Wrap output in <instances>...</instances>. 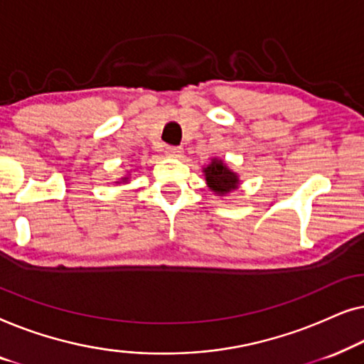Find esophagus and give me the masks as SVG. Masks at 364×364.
I'll return each mask as SVG.
<instances>
[{"mask_svg":"<svg viewBox=\"0 0 364 364\" xmlns=\"http://www.w3.org/2000/svg\"><path fill=\"white\" fill-rule=\"evenodd\" d=\"M166 156L167 157H172V159H177V157H181L182 156V152H183V149L182 147H166Z\"/></svg>","mask_w":364,"mask_h":364,"instance_id":"1","label":"esophagus"}]
</instances>
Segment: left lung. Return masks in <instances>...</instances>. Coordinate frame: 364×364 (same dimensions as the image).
Returning <instances> with one entry per match:
<instances>
[{
  "label": "left lung",
  "mask_w": 364,
  "mask_h": 364,
  "mask_svg": "<svg viewBox=\"0 0 364 364\" xmlns=\"http://www.w3.org/2000/svg\"><path fill=\"white\" fill-rule=\"evenodd\" d=\"M203 176H205L207 187L215 193L217 197H225L233 191H237L240 186V177L237 172H233L222 159L212 157L210 164L202 167Z\"/></svg>",
  "instance_id": "obj_1"
}]
</instances>
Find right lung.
I'll return each mask as SVG.
<instances>
[{"instance_id": "add662e5", "label": "right lung", "mask_w": 364, "mask_h": 364, "mask_svg": "<svg viewBox=\"0 0 364 364\" xmlns=\"http://www.w3.org/2000/svg\"><path fill=\"white\" fill-rule=\"evenodd\" d=\"M129 176H131V173L127 172V176L121 177V178H119V181H116V182H114V183H127V182H129Z\"/></svg>"}]
</instances>
